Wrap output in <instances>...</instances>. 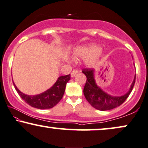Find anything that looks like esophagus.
Wrapping results in <instances>:
<instances>
[{"label": "esophagus", "instance_id": "obj_1", "mask_svg": "<svg viewBox=\"0 0 148 148\" xmlns=\"http://www.w3.org/2000/svg\"><path fill=\"white\" fill-rule=\"evenodd\" d=\"M78 70H74L72 72V73H71V77H74L76 75H77V74H78Z\"/></svg>", "mask_w": 148, "mask_h": 148}]
</instances>
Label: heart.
Returning a JSON list of instances; mask_svg holds the SVG:
<instances>
[{
	"label": "heart",
	"mask_w": 148,
	"mask_h": 148,
	"mask_svg": "<svg viewBox=\"0 0 148 148\" xmlns=\"http://www.w3.org/2000/svg\"><path fill=\"white\" fill-rule=\"evenodd\" d=\"M101 49L97 45L90 43L86 45L77 47L74 49V56L77 58L82 59H89L94 58L101 53ZM92 59H90L89 63H92Z\"/></svg>",
	"instance_id": "obj_1"
}]
</instances>
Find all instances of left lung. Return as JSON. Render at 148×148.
I'll list each match as a JSON object with an SVG mask.
<instances>
[{
    "instance_id": "1",
    "label": "left lung",
    "mask_w": 148,
    "mask_h": 148,
    "mask_svg": "<svg viewBox=\"0 0 148 148\" xmlns=\"http://www.w3.org/2000/svg\"><path fill=\"white\" fill-rule=\"evenodd\" d=\"M82 73L86 76V84L83 92L86 99L95 109L105 111L110 110L121 106L131 93L135 82V77L132 82L129 90L125 95L121 96H114L108 94L99 87L95 79V70L92 69H84Z\"/></svg>"
}]
</instances>
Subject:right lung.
<instances>
[{"label": "right lung", "mask_w": 148, "mask_h": 148, "mask_svg": "<svg viewBox=\"0 0 148 148\" xmlns=\"http://www.w3.org/2000/svg\"><path fill=\"white\" fill-rule=\"evenodd\" d=\"M70 80V74L61 76L50 88L42 93L29 95L21 92L15 85L13 84L17 92L20 97L32 107L40 110L50 109L58 104L64 96L67 82Z\"/></svg>", "instance_id": "obj_1"}]
</instances>
